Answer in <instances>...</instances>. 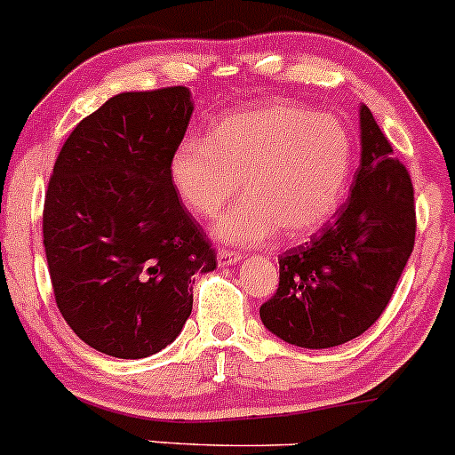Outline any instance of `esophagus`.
Wrapping results in <instances>:
<instances>
[{
    "label": "esophagus",
    "mask_w": 455,
    "mask_h": 455,
    "mask_svg": "<svg viewBox=\"0 0 455 455\" xmlns=\"http://www.w3.org/2000/svg\"><path fill=\"white\" fill-rule=\"evenodd\" d=\"M243 256L234 250H219V262L221 265H234V262L241 260Z\"/></svg>",
    "instance_id": "1"
}]
</instances>
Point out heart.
I'll return each mask as SVG.
<instances>
[{
	"instance_id": "b5f03b06",
	"label": "heart",
	"mask_w": 455,
	"mask_h": 455,
	"mask_svg": "<svg viewBox=\"0 0 455 455\" xmlns=\"http://www.w3.org/2000/svg\"><path fill=\"white\" fill-rule=\"evenodd\" d=\"M353 140L335 116L289 102L223 118L210 138L186 135L171 157V180L186 208L212 217L241 193L214 232L229 243H262L280 232L304 241L344 201Z\"/></svg>"
}]
</instances>
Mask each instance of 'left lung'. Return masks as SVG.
Returning <instances> with one entry per match:
<instances>
[{
    "instance_id": "obj_1",
    "label": "left lung",
    "mask_w": 455,
    "mask_h": 455,
    "mask_svg": "<svg viewBox=\"0 0 455 455\" xmlns=\"http://www.w3.org/2000/svg\"><path fill=\"white\" fill-rule=\"evenodd\" d=\"M362 164L346 204L304 245L278 256L280 283L260 307L274 335L302 348H331L381 317L414 250L416 204L407 168L392 157L362 105Z\"/></svg>"
}]
</instances>
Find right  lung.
<instances>
[{
  "instance_id": "1",
  "label": "right lung",
  "mask_w": 455,
  "mask_h": 455,
  "mask_svg": "<svg viewBox=\"0 0 455 455\" xmlns=\"http://www.w3.org/2000/svg\"><path fill=\"white\" fill-rule=\"evenodd\" d=\"M190 114L186 87L118 93L76 124L54 162L44 245L56 307L111 357L166 348L193 311V275L217 267L171 180Z\"/></svg>"
}]
</instances>
